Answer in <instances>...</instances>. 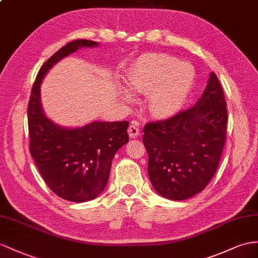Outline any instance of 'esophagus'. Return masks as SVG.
<instances>
[{
	"instance_id": "obj_1",
	"label": "esophagus",
	"mask_w": 258,
	"mask_h": 258,
	"mask_svg": "<svg viewBox=\"0 0 258 258\" xmlns=\"http://www.w3.org/2000/svg\"><path fill=\"white\" fill-rule=\"evenodd\" d=\"M127 132H128V135H130L131 137H133V138H135V137H137V136H140V134H141L140 126H138V125H137L136 123H132V124L130 125V127H128Z\"/></svg>"
}]
</instances>
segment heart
<instances>
[{
	"mask_svg": "<svg viewBox=\"0 0 258 258\" xmlns=\"http://www.w3.org/2000/svg\"><path fill=\"white\" fill-rule=\"evenodd\" d=\"M192 65L180 62L176 57L164 53L143 54L132 66L127 81L130 87L138 94L148 95L147 108L151 115L159 118L172 117L185 107L192 89ZM189 84H187V83ZM126 101H133V95L121 91Z\"/></svg>",
	"mask_w": 258,
	"mask_h": 258,
	"instance_id": "b5f03b06",
	"label": "heart"
}]
</instances>
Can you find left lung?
<instances>
[{
    "label": "left lung",
    "instance_id": "8db88e82",
    "mask_svg": "<svg viewBox=\"0 0 258 258\" xmlns=\"http://www.w3.org/2000/svg\"><path fill=\"white\" fill-rule=\"evenodd\" d=\"M227 121L226 99L213 72L194 107L145 125L143 143L148 153L147 171L158 194L183 201L208 185L226 143Z\"/></svg>",
    "mask_w": 258,
    "mask_h": 258
}]
</instances>
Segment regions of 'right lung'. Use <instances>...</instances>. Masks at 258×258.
Returning a JSON list of instances; mask_svg holds the SVG:
<instances>
[{"mask_svg":"<svg viewBox=\"0 0 258 258\" xmlns=\"http://www.w3.org/2000/svg\"><path fill=\"white\" fill-rule=\"evenodd\" d=\"M96 41L78 39L52 55L39 71L28 103L29 150L42 179L63 200L83 203L102 193L112 160L128 142V122L96 121L77 128H65L44 115L40 85L48 71L63 57Z\"/></svg>","mask_w":258,"mask_h":258,"instance_id":"add662e5","label":"right lung"}]
</instances>
